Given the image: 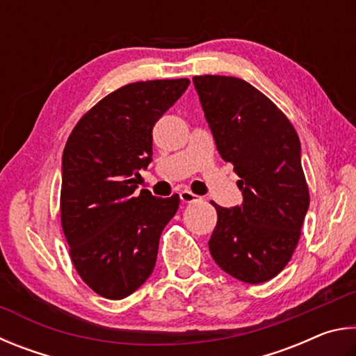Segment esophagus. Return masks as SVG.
I'll return each mask as SVG.
<instances>
[{
	"instance_id": "obj_1",
	"label": "esophagus",
	"mask_w": 356,
	"mask_h": 356,
	"mask_svg": "<svg viewBox=\"0 0 356 356\" xmlns=\"http://www.w3.org/2000/svg\"><path fill=\"white\" fill-rule=\"evenodd\" d=\"M179 198H181V202L184 203H195V202H200L202 198L198 197L197 194H194V192H191L188 189H184L179 192Z\"/></svg>"
}]
</instances>
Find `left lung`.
Masks as SVG:
<instances>
[{"label":"left lung","instance_id":"1","mask_svg":"<svg viewBox=\"0 0 356 356\" xmlns=\"http://www.w3.org/2000/svg\"><path fill=\"white\" fill-rule=\"evenodd\" d=\"M207 122L223 161L239 175L241 207L217 211L209 252L244 283L277 277L294 253L309 207L292 123L264 93L233 76H194Z\"/></svg>","mask_w":356,"mask_h":356}]
</instances>
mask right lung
Returning a JSON list of instances; mask_svg holds the SVG:
<instances>
[{"label":"right lung","mask_w":356,"mask_h":356,"mask_svg":"<svg viewBox=\"0 0 356 356\" xmlns=\"http://www.w3.org/2000/svg\"><path fill=\"white\" fill-rule=\"evenodd\" d=\"M191 81L131 83L81 117L62 154L60 222L70 258L98 296L120 300L152 275L162 229L179 197L136 194L140 168L153 156L154 123Z\"/></svg>","instance_id":"obj_1"}]
</instances>
